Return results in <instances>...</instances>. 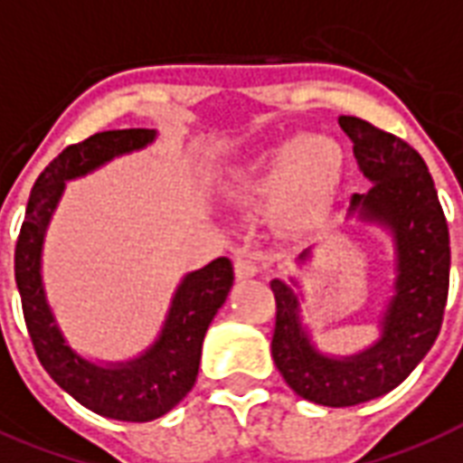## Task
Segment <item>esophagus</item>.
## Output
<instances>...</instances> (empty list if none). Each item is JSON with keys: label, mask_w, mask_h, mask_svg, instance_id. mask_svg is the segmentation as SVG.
Here are the masks:
<instances>
[{"label": "esophagus", "mask_w": 463, "mask_h": 463, "mask_svg": "<svg viewBox=\"0 0 463 463\" xmlns=\"http://www.w3.org/2000/svg\"><path fill=\"white\" fill-rule=\"evenodd\" d=\"M234 272L236 280H249V278H256L260 272V258L256 253H239L234 260Z\"/></svg>", "instance_id": "obj_1"}]
</instances>
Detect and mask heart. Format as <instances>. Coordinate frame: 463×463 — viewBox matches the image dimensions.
Masks as SVG:
<instances>
[{
    "label": "heart",
    "mask_w": 463,
    "mask_h": 463,
    "mask_svg": "<svg viewBox=\"0 0 463 463\" xmlns=\"http://www.w3.org/2000/svg\"><path fill=\"white\" fill-rule=\"evenodd\" d=\"M343 178L338 145L318 135H302L280 146L249 178L253 195L280 200L285 217L297 224L321 220L331 210Z\"/></svg>",
    "instance_id": "b5f03b06"
}]
</instances>
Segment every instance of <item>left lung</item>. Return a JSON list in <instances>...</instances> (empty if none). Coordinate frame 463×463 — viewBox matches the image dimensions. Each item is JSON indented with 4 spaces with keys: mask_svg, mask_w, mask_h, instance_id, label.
I'll return each mask as SVG.
<instances>
[{
    "mask_svg": "<svg viewBox=\"0 0 463 463\" xmlns=\"http://www.w3.org/2000/svg\"><path fill=\"white\" fill-rule=\"evenodd\" d=\"M338 123L372 183L350 198L347 220L377 224L393 241V295L379 318V338L345 357L321 353L304 324L299 282H270L278 304L275 367L297 396L331 408L357 406L396 389L437 340L449 292V229L422 156L367 120L340 116ZM309 253L304 250L299 263Z\"/></svg>",
    "mask_w": 463,
    "mask_h": 463,
    "instance_id": "obj_1",
    "label": "left lung"
}]
</instances>
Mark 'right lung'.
I'll return each instance as SVG.
<instances>
[{
  "mask_svg": "<svg viewBox=\"0 0 463 463\" xmlns=\"http://www.w3.org/2000/svg\"><path fill=\"white\" fill-rule=\"evenodd\" d=\"M154 139L156 130L132 128L96 132L84 142L67 146L38 175L14 253L28 335L45 372L84 408L125 422L161 418L193 389L207 326L234 285L232 260L214 258L213 263L183 278L159 335L145 353L125 362H94L67 343L52 314L43 285V243L67 181L91 174L116 156L145 149Z\"/></svg>",
  "mask_w": 463,
  "mask_h": 463,
  "instance_id": "add662e5",
  "label": "right lung"
}]
</instances>
